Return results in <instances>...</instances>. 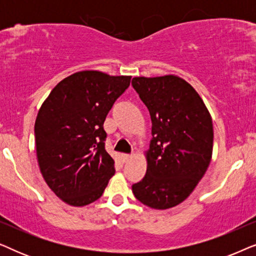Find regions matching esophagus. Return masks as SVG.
<instances>
[{"instance_id":"34e87169","label":"esophagus","mask_w":256,"mask_h":256,"mask_svg":"<svg viewBox=\"0 0 256 256\" xmlns=\"http://www.w3.org/2000/svg\"><path fill=\"white\" fill-rule=\"evenodd\" d=\"M132 157V155H130V154H124V155H122V160H124V162H128Z\"/></svg>"}]
</instances>
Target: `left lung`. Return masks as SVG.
I'll return each instance as SVG.
<instances>
[{
	"label": "left lung",
	"mask_w": 256,
	"mask_h": 256,
	"mask_svg": "<svg viewBox=\"0 0 256 256\" xmlns=\"http://www.w3.org/2000/svg\"><path fill=\"white\" fill-rule=\"evenodd\" d=\"M132 85L152 124L146 172L132 184V194L152 208H174L191 194L211 162V115L194 87L180 76H136Z\"/></svg>",
	"instance_id": "obj_1"
}]
</instances>
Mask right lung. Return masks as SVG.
I'll use <instances>...</instances> for the list:
<instances>
[{
  "instance_id": "add662e5",
  "label": "right lung",
  "mask_w": 256,
  "mask_h": 256,
  "mask_svg": "<svg viewBox=\"0 0 256 256\" xmlns=\"http://www.w3.org/2000/svg\"><path fill=\"white\" fill-rule=\"evenodd\" d=\"M130 78L76 72L51 90L38 112L34 140L40 172L68 205L96 202L115 174L114 160L104 149V122Z\"/></svg>"
}]
</instances>
